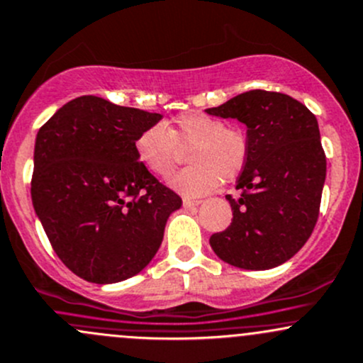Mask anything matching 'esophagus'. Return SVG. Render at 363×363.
I'll return each mask as SVG.
<instances>
[{"mask_svg": "<svg viewBox=\"0 0 363 363\" xmlns=\"http://www.w3.org/2000/svg\"><path fill=\"white\" fill-rule=\"evenodd\" d=\"M201 204V201H192V199H183V208H196V206Z\"/></svg>", "mask_w": 363, "mask_h": 363, "instance_id": "obj_1", "label": "esophagus"}]
</instances>
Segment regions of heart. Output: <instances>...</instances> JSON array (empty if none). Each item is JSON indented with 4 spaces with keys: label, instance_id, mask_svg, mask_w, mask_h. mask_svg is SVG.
<instances>
[{
    "label": "heart",
    "instance_id": "1",
    "mask_svg": "<svg viewBox=\"0 0 363 363\" xmlns=\"http://www.w3.org/2000/svg\"><path fill=\"white\" fill-rule=\"evenodd\" d=\"M189 167L169 178V186L186 197L213 192L221 180L230 182L244 169L249 154L247 136L240 128L201 111L182 112L167 130L154 124L135 140L140 164L154 177L173 173L180 150H186Z\"/></svg>",
    "mask_w": 363,
    "mask_h": 363
}]
</instances>
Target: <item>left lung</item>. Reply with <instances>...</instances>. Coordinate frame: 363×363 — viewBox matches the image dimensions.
<instances>
[{"instance_id": "obj_1", "label": "left lung", "mask_w": 363, "mask_h": 363, "mask_svg": "<svg viewBox=\"0 0 363 363\" xmlns=\"http://www.w3.org/2000/svg\"><path fill=\"white\" fill-rule=\"evenodd\" d=\"M206 112L242 123L249 142L237 180L242 196H227L233 220L209 239L214 255L242 270L286 263L310 239L318 218L327 162L317 118L292 96L263 89Z\"/></svg>"}]
</instances>
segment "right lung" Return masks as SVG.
Masks as SVG:
<instances>
[{"label":"right lung","instance_id":"add662e5","mask_svg":"<svg viewBox=\"0 0 363 363\" xmlns=\"http://www.w3.org/2000/svg\"><path fill=\"white\" fill-rule=\"evenodd\" d=\"M161 114L84 95L38 131L34 211L62 263L93 284H116L157 252L182 199L140 164L136 136Z\"/></svg>","mask_w":363,"mask_h":363}]
</instances>
